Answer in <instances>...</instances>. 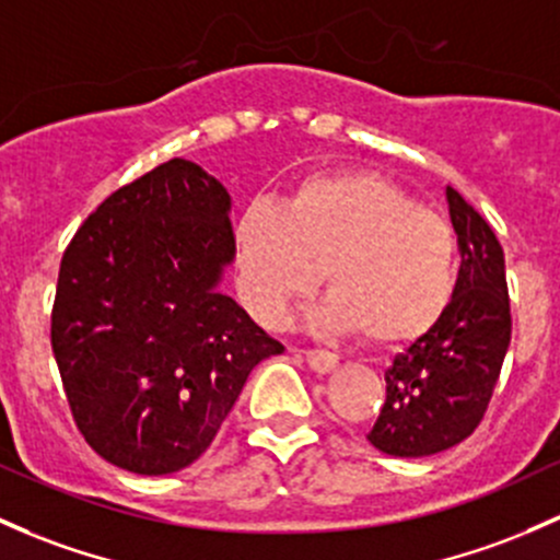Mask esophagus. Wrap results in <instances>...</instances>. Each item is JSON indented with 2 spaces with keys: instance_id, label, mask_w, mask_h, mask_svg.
Returning a JSON list of instances; mask_svg holds the SVG:
<instances>
[{
  "instance_id": "34e87169",
  "label": "esophagus",
  "mask_w": 560,
  "mask_h": 560,
  "mask_svg": "<svg viewBox=\"0 0 560 560\" xmlns=\"http://www.w3.org/2000/svg\"><path fill=\"white\" fill-rule=\"evenodd\" d=\"M303 357H305V362H308V368L316 370V373H329V370L338 364V357H335L332 351H325V349H305Z\"/></svg>"
}]
</instances>
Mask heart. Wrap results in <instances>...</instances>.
I'll use <instances>...</instances> for the list:
<instances>
[{"label": "heart", "mask_w": 560, "mask_h": 560, "mask_svg": "<svg viewBox=\"0 0 560 560\" xmlns=\"http://www.w3.org/2000/svg\"><path fill=\"white\" fill-rule=\"evenodd\" d=\"M238 287L276 325L325 268L319 325L399 346L440 322L456 290V233L438 211L375 174L311 176L281 206L252 203L235 222Z\"/></svg>", "instance_id": "1"}]
</instances>
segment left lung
Here are the masks:
<instances>
[{"instance_id": "8db88e82", "label": "left lung", "mask_w": 560, "mask_h": 560, "mask_svg": "<svg viewBox=\"0 0 560 560\" xmlns=\"http://www.w3.org/2000/svg\"><path fill=\"white\" fill-rule=\"evenodd\" d=\"M445 198L462 252L456 290L438 325L384 373L386 399L368 440L388 456H432L469 438L486 416L513 335L502 244L453 187Z\"/></svg>"}]
</instances>
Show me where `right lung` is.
I'll use <instances>...</instances> for the list:
<instances>
[{
	"mask_svg": "<svg viewBox=\"0 0 560 560\" xmlns=\"http://www.w3.org/2000/svg\"><path fill=\"white\" fill-rule=\"evenodd\" d=\"M231 196L185 158L122 185L69 241L50 343L85 443L115 467H190L252 368L284 346L222 295Z\"/></svg>",
	"mask_w": 560,
	"mask_h": 560,
	"instance_id": "add662e5",
	"label": "right lung"
}]
</instances>
